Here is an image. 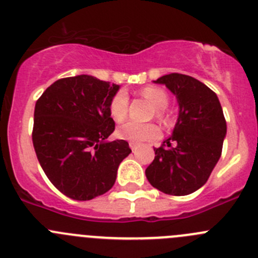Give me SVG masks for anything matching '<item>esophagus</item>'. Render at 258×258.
I'll return each mask as SVG.
<instances>
[{"label":"esophagus","mask_w":258,"mask_h":258,"mask_svg":"<svg viewBox=\"0 0 258 258\" xmlns=\"http://www.w3.org/2000/svg\"><path fill=\"white\" fill-rule=\"evenodd\" d=\"M137 146H139V144H136V143H130V148H131L132 151L136 150Z\"/></svg>","instance_id":"obj_1"}]
</instances>
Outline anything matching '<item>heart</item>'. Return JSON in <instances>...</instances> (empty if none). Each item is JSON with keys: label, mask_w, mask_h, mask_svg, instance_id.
I'll list each match as a JSON object with an SVG mask.
<instances>
[{"label": "heart", "mask_w": 258, "mask_h": 258, "mask_svg": "<svg viewBox=\"0 0 258 258\" xmlns=\"http://www.w3.org/2000/svg\"><path fill=\"white\" fill-rule=\"evenodd\" d=\"M141 95L156 108V117L162 119L163 122H167V115H165L163 108L167 107L168 100H169L168 94L160 88L148 86V88L141 90ZM127 110H128V96L124 91H118L110 99V115L114 121L121 122L127 115ZM117 134L123 140L140 144L158 139L160 136V128L155 123H139V122L135 121H127L118 127Z\"/></svg>", "instance_id": "heart-1"}]
</instances>
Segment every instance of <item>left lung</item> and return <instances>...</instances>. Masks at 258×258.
<instances>
[{
	"label": "left lung",
	"mask_w": 258,
	"mask_h": 258,
	"mask_svg": "<svg viewBox=\"0 0 258 258\" xmlns=\"http://www.w3.org/2000/svg\"><path fill=\"white\" fill-rule=\"evenodd\" d=\"M154 83L174 94L179 113L172 136L154 149L155 158L145 174L159 191L186 196L208 182L220 159L227 122L218 95L195 78L169 74Z\"/></svg>",
	"instance_id": "8db88e82"
}]
</instances>
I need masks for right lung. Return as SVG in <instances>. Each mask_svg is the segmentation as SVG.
Wrapping results in <instances>:
<instances>
[{
  "label": "right lung",
  "mask_w": 258,
  "mask_h": 258,
  "mask_svg": "<svg viewBox=\"0 0 258 258\" xmlns=\"http://www.w3.org/2000/svg\"><path fill=\"white\" fill-rule=\"evenodd\" d=\"M119 85L90 75L53 83L37 100L33 145L48 179L78 201L113 187L121 162L131 153L124 140L107 141L114 131L109 103Z\"/></svg>",
  "instance_id": "right-lung-1"
}]
</instances>
